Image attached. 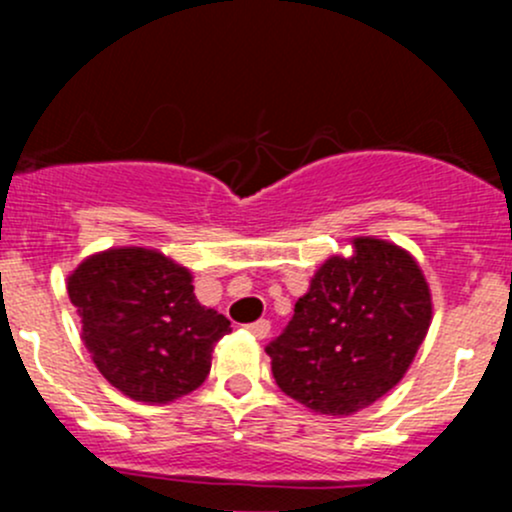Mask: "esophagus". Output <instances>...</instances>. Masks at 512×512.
<instances>
[{
    "label": "esophagus",
    "instance_id": "obj_1",
    "mask_svg": "<svg viewBox=\"0 0 512 512\" xmlns=\"http://www.w3.org/2000/svg\"><path fill=\"white\" fill-rule=\"evenodd\" d=\"M245 329H247V332H250L255 339H265L267 334H270V322H267V319H260V322L247 324Z\"/></svg>",
    "mask_w": 512,
    "mask_h": 512
}]
</instances>
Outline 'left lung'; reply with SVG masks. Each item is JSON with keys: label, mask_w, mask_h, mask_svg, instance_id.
Instances as JSON below:
<instances>
[{"label": "left lung", "mask_w": 512, "mask_h": 512, "mask_svg": "<svg viewBox=\"0 0 512 512\" xmlns=\"http://www.w3.org/2000/svg\"><path fill=\"white\" fill-rule=\"evenodd\" d=\"M431 324V292L401 247L356 237L332 257L265 352L277 386L307 409L349 416L394 389Z\"/></svg>", "instance_id": "left-lung-1"}]
</instances>
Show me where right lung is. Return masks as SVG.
<instances>
[{"label": "right lung", "mask_w": 512, "mask_h": 512, "mask_svg": "<svg viewBox=\"0 0 512 512\" xmlns=\"http://www.w3.org/2000/svg\"><path fill=\"white\" fill-rule=\"evenodd\" d=\"M190 282L185 267L143 247L101 252L69 277L91 359L133 401L168 404L208 379L230 322L203 307Z\"/></svg>", "instance_id": "add662e5"}]
</instances>
